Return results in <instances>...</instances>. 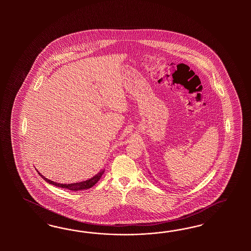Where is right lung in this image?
I'll use <instances>...</instances> for the list:
<instances>
[{
	"label": "right lung",
	"mask_w": 251,
	"mask_h": 251,
	"mask_svg": "<svg viewBox=\"0 0 251 251\" xmlns=\"http://www.w3.org/2000/svg\"><path fill=\"white\" fill-rule=\"evenodd\" d=\"M37 172L45 180L46 182H48L49 184H51V185H54L56 187H60V188H63V189H67L69 190L78 191V190H88V189L92 188L95 184H97L99 179H100V177L104 174L105 169L100 170L97 175L94 176L93 177L89 178V179H86V180L81 181V182L70 183V184H62V183L61 184V183L54 182V181L48 179L44 176L41 175L38 170H37Z\"/></svg>",
	"instance_id": "obj_1"
}]
</instances>
